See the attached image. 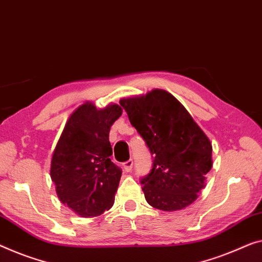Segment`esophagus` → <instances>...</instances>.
<instances>
[{
	"label": "esophagus",
	"instance_id": "1",
	"mask_svg": "<svg viewBox=\"0 0 262 262\" xmlns=\"http://www.w3.org/2000/svg\"><path fill=\"white\" fill-rule=\"evenodd\" d=\"M133 168V160H128V161L123 162V169L126 171H130Z\"/></svg>",
	"mask_w": 262,
	"mask_h": 262
}]
</instances>
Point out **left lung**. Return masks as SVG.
Returning <instances> with one entry per match:
<instances>
[{
	"label": "left lung",
	"mask_w": 262,
	"mask_h": 262,
	"mask_svg": "<svg viewBox=\"0 0 262 262\" xmlns=\"http://www.w3.org/2000/svg\"><path fill=\"white\" fill-rule=\"evenodd\" d=\"M120 104L154 156L153 168L141 180L148 204L165 212L192 205L213 166L208 136L163 89L121 99Z\"/></svg>",
	"instance_id": "8db88e82"
}]
</instances>
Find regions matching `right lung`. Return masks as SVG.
I'll list each match as a JSON object with an SVG mask.
<instances>
[{"instance_id": "add662e5", "label": "right lung", "mask_w": 262, "mask_h": 262, "mask_svg": "<svg viewBox=\"0 0 262 262\" xmlns=\"http://www.w3.org/2000/svg\"><path fill=\"white\" fill-rule=\"evenodd\" d=\"M122 108L93 102L77 107L64 124L50 162V178L63 205L82 217H93L114 205L121 169L111 160L112 124Z\"/></svg>"}]
</instances>
